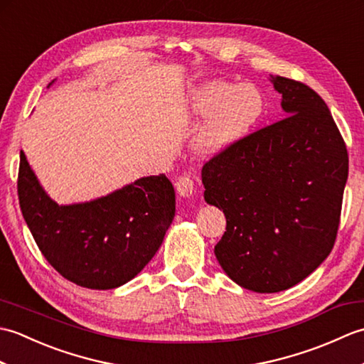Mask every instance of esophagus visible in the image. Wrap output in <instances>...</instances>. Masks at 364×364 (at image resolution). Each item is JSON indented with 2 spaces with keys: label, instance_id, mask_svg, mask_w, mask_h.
<instances>
[{
  "label": "esophagus",
  "instance_id": "34e87169",
  "mask_svg": "<svg viewBox=\"0 0 364 364\" xmlns=\"http://www.w3.org/2000/svg\"><path fill=\"white\" fill-rule=\"evenodd\" d=\"M175 186H176L178 194L183 197H189L192 196V192H194V178L191 175H181L176 180Z\"/></svg>",
  "mask_w": 364,
  "mask_h": 364
}]
</instances>
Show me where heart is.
<instances>
[{
  "mask_svg": "<svg viewBox=\"0 0 364 364\" xmlns=\"http://www.w3.org/2000/svg\"><path fill=\"white\" fill-rule=\"evenodd\" d=\"M264 97L253 84L211 81L192 90L189 107L208 117L197 136L202 153H219L241 141L264 112Z\"/></svg>",
  "mask_w": 364,
  "mask_h": 364,
  "instance_id": "obj_1",
  "label": "heart"
}]
</instances>
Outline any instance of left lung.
I'll use <instances>...</instances> for the list:
<instances>
[{
    "label": "left lung",
    "mask_w": 364,
    "mask_h": 364,
    "mask_svg": "<svg viewBox=\"0 0 364 364\" xmlns=\"http://www.w3.org/2000/svg\"><path fill=\"white\" fill-rule=\"evenodd\" d=\"M270 80L288 115L202 168L205 200L227 218L215 258L255 292L288 289L328 257L349 173L346 142L319 94L284 76Z\"/></svg>",
    "instance_id": "1"
}]
</instances>
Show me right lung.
<instances>
[{"mask_svg":"<svg viewBox=\"0 0 364 364\" xmlns=\"http://www.w3.org/2000/svg\"><path fill=\"white\" fill-rule=\"evenodd\" d=\"M17 191L28 228L45 259L82 288L112 289L149 264L175 218L164 173L146 176L94 202L59 206L45 194L20 151Z\"/></svg>","mask_w":364,"mask_h":364,"instance_id":"obj_1","label":"right lung"}]
</instances>
